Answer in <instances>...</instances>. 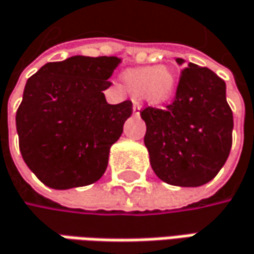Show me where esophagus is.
<instances>
[{
	"label": "esophagus",
	"instance_id": "34e87169",
	"mask_svg": "<svg viewBox=\"0 0 254 254\" xmlns=\"http://www.w3.org/2000/svg\"><path fill=\"white\" fill-rule=\"evenodd\" d=\"M139 103L138 102H133V113H138V111H139Z\"/></svg>",
	"mask_w": 254,
	"mask_h": 254
}]
</instances>
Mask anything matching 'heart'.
Returning <instances> with one entry per match:
<instances>
[{
  "instance_id": "heart-1",
  "label": "heart",
  "mask_w": 254,
  "mask_h": 254,
  "mask_svg": "<svg viewBox=\"0 0 254 254\" xmlns=\"http://www.w3.org/2000/svg\"><path fill=\"white\" fill-rule=\"evenodd\" d=\"M122 82L132 96H142L151 106L170 103L178 90V76L170 66H145L122 73Z\"/></svg>"
}]
</instances>
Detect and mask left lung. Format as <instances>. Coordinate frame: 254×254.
<instances>
[{
	"mask_svg": "<svg viewBox=\"0 0 254 254\" xmlns=\"http://www.w3.org/2000/svg\"><path fill=\"white\" fill-rule=\"evenodd\" d=\"M141 118L146 125L143 142L151 167L164 183L204 186L226 164L233 113L226 99V83L210 68L188 63L171 105L165 109L146 108Z\"/></svg>",
	"mask_w": 254,
	"mask_h": 254,
	"instance_id": "8db88e82",
	"label": "left lung"
}]
</instances>
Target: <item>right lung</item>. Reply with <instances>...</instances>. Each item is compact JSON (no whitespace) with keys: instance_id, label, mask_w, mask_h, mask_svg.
<instances>
[{"instance_id":"add662e5","label":"right lung","mask_w":254,"mask_h":254,"mask_svg":"<svg viewBox=\"0 0 254 254\" xmlns=\"http://www.w3.org/2000/svg\"><path fill=\"white\" fill-rule=\"evenodd\" d=\"M118 57L73 56L47 63L24 87L15 115L24 162L44 186L68 190L96 183L132 115V103L105 99Z\"/></svg>"}]
</instances>
